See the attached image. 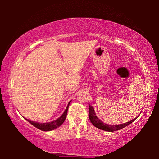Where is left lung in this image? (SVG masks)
I'll return each instance as SVG.
<instances>
[{
  "label": "left lung",
  "instance_id": "obj_1",
  "mask_svg": "<svg viewBox=\"0 0 159 159\" xmlns=\"http://www.w3.org/2000/svg\"><path fill=\"white\" fill-rule=\"evenodd\" d=\"M137 118H138V117H137ZM137 118H134V119H132V120L128 121V122L121 124V125H108V124L103 123V121L100 120L98 117L96 116V114H95L94 108H93L92 106H90V104H89V119H90L91 123H92L95 127L98 128L100 129L104 130V131H107V132L117 131V130L122 129V128L127 127V125H130V124L133 122Z\"/></svg>",
  "mask_w": 159,
  "mask_h": 159
}]
</instances>
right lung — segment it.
I'll return each instance as SVG.
<instances>
[{
	"label": "right lung",
	"mask_w": 159,
	"mask_h": 159,
	"mask_svg": "<svg viewBox=\"0 0 159 159\" xmlns=\"http://www.w3.org/2000/svg\"><path fill=\"white\" fill-rule=\"evenodd\" d=\"M71 101L69 102L68 106L66 108V110L64 111V112L63 113V114L59 118L56 119V120H54L53 121H51V122H48V123H39V122H36V121H30L29 119H27V121H29V122L34 126L38 128V129L42 130V131H51V130H53L58 128V127H60L61 125H62L63 123L64 122L65 119H66V115H67V111H68L69 108V103H70Z\"/></svg>",
	"instance_id": "add662e5"
}]
</instances>
